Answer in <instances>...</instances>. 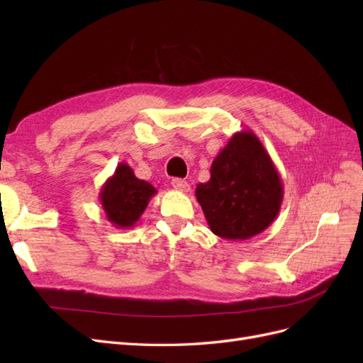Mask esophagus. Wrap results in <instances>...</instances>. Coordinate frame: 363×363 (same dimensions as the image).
<instances>
[{
    "instance_id": "esophagus-1",
    "label": "esophagus",
    "mask_w": 363,
    "mask_h": 363,
    "mask_svg": "<svg viewBox=\"0 0 363 363\" xmlns=\"http://www.w3.org/2000/svg\"><path fill=\"white\" fill-rule=\"evenodd\" d=\"M171 184L175 191H180V192H189V189H191L189 183L186 180H182V179H172Z\"/></svg>"
}]
</instances>
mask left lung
Returning a JSON list of instances; mask_svg holds the SVG:
<instances>
[{
    "label": "left lung",
    "mask_w": 363,
    "mask_h": 363,
    "mask_svg": "<svg viewBox=\"0 0 363 363\" xmlns=\"http://www.w3.org/2000/svg\"><path fill=\"white\" fill-rule=\"evenodd\" d=\"M208 228L227 240H247L277 218L283 183L268 151L251 130H240L218 152L211 180L195 189Z\"/></svg>",
    "instance_id": "obj_1"
}]
</instances>
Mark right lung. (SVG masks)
I'll use <instances>...</instances> for the list:
<instances>
[{
  "label": "right lung",
  "instance_id": "1",
  "mask_svg": "<svg viewBox=\"0 0 363 363\" xmlns=\"http://www.w3.org/2000/svg\"><path fill=\"white\" fill-rule=\"evenodd\" d=\"M157 194L151 183L140 180L127 163H119L100 191V203L116 228H131L139 221L150 200Z\"/></svg>",
  "mask_w": 363,
  "mask_h": 363
}]
</instances>
